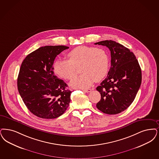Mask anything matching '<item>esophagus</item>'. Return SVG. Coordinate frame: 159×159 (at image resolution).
<instances>
[{
  "label": "esophagus",
  "mask_w": 159,
  "mask_h": 159,
  "mask_svg": "<svg viewBox=\"0 0 159 159\" xmlns=\"http://www.w3.org/2000/svg\"><path fill=\"white\" fill-rule=\"evenodd\" d=\"M83 91H84V92H90L92 90H91V89H82Z\"/></svg>",
  "instance_id": "1"
}]
</instances>
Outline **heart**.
I'll return each mask as SVG.
<instances>
[{
  "label": "heart",
  "mask_w": 159,
  "mask_h": 159,
  "mask_svg": "<svg viewBox=\"0 0 159 159\" xmlns=\"http://www.w3.org/2000/svg\"><path fill=\"white\" fill-rule=\"evenodd\" d=\"M67 56L69 60H56L53 69L58 76L65 80H71L76 75V66L81 65L82 74L70 82V86L73 88H87L95 80H101L108 73L109 58L103 49L80 45L71 50Z\"/></svg>",
  "instance_id": "b5f03b06"
}]
</instances>
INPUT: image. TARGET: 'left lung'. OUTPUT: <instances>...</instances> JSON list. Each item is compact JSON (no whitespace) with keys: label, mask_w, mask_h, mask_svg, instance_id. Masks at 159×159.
<instances>
[{"label":"left lung","mask_w":159,"mask_h":159,"mask_svg":"<svg viewBox=\"0 0 159 159\" xmlns=\"http://www.w3.org/2000/svg\"><path fill=\"white\" fill-rule=\"evenodd\" d=\"M95 44L107 47L111 56L108 76L96 88L101 95L96 107L107 114H119L130 106L139 90L140 65L133 52L115 41L105 40Z\"/></svg>","instance_id":"1"}]
</instances>
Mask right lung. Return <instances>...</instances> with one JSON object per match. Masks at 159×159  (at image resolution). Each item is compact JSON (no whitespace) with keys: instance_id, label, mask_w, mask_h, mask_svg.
Listing matches in <instances>:
<instances>
[{"instance_id":"obj_1","label":"right lung","mask_w":159,"mask_h":159,"mask_svg":"<svg viewBox=\"0 0 159 159\" xmlns=\"http://www.w3.org/2000/svg\"><path fill=\"white\" fill-rule=\"evenodd\" d=\"M69 47H41L29 54L22 61L18 77V89L26 107L35 116L54 119L63 114L70 102L71 91L53 71L54 61Z\"/></svg>"}]
</instances>
